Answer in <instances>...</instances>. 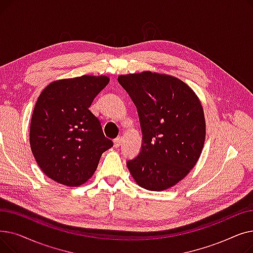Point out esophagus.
Returning a JSON list of instances; mask_svg holds the SVG:
<instances>
[{"instance_id": "obj_1", "label": "esophagus", "mask_w": 253, "mask_h": 253, "mask_svg": "<svg viewBox=\"0 0 253 253\" xmlns=\"http://www.w3.org/2000/svg\"><path fill=\"white\" fill-rule=\"evenodd\" d=\"M121 144H122V137H117L116 139H114L115 148H119Z\"/></svg>"}]
</instances>
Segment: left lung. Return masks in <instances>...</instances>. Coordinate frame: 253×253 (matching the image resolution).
<instances>
[{
  "label": "left lung",
  "instance_id": "1",
  "mask_svg": "<svg viewBox=\"0 0 253 253\" xmlns=\"http://www.w3.org/2000/svg\"><path fill=\"white\" fill-rule=\"evenodd\" d=\"M118 81L137 108L142 129L138 156L127 162L139 187L168 190L187 176L201 156L206 122L195 91L180 79L145 71Z\"/></svg>",
  "mask_w": 253,
  "mask_h": 253
}]
</instances>
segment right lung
<instances>
[{
    "mask_svg": "<svg viewBox=\"0 0 253 253\" xmlns=\"http://www.w3.org/2000/svg\"><path fill=\"white\" fill-rule=\"evenodd\" d=\"M109 82L103 75L61 79L39 95L30 144L39 167L52 180L68 187L85 183L94 174L102 153L113 147L98 118L89 110Z\"/></svg>",
    "mask_w": 253,
    "mask_h": 253,
    "instance_id": "right-lung-1",
    "label": "right lung"
}]
</instances>
